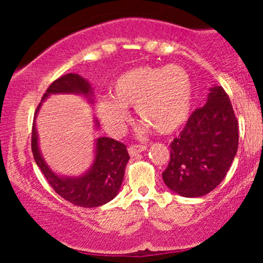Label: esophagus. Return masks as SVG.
<instances>
[{
	"label": "esophagus",
	"mask_w": 263,
	"mask_h": 263,
	"mask_svg": "<svg viewBox=\"0 0 263 263\" xmlns=\"http://www.w3.org/2000/svg\"><path fill=\"white\" fill-rule=\"evenodd\" d=\"M146 149H147V147L143 146V144H135V146L128 147V153H129V156L134 157L136 155H138V153L144 152Z\"/></svg>",
	"instance_id": "1"
}]
</instances>
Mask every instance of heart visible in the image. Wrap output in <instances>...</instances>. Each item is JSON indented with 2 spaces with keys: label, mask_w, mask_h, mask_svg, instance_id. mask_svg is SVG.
<instances>
[{
  "label": "heart",
  "mask_w": 263,
  "mask_h": 263,
  "mask_svg": "<svg viewBox=\"0 0 263 263\" xmlns=\"http://www.w3.org/2000/svg\"><path fill=\"white\" fill-rule=\"evenodd\" d=\"M193 81L178 64L138 66L117 77L110 99L96 102V112L105 128L119 136L128 121L127 108H135L146 127L171 135L188 121L193 106Z\"/></svg>",
  "instance_id": "1"
}]
</instances>
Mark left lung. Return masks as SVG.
I'll list each match as a JSON object with an SVG mask.
<instances>
[{
    "mask_svg": "<svg viewBox=\"0 0 263 263\" xmlns=\"http://www.w3.org/2000/svg\"><path fill=\"white\" fill-rule=\"evenodd\" d=\"M238 146V126L221 86L209 89L206 102L189 117L172 142L171 159L162 173L165 185L185 198H199L222 182Z\"/></svg>",
    "mask_w": 263,
    "mask_h": 263,
    "instance_id": "obj_1",
    "label": "left lung"
}]
</instances>
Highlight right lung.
Segmentation results:
<instances>
[{
    "instance_id": "obj_1",
    "label": "right lung",
    "mask_w": 263,
    "mask_h": 263,
    "mask_svg": "<svg viewBox=\"0 0 263 263\" xmlns=\"http://www.w3.org/2000/svg\"><path fill=\"white\" fill-rule=\"evenodd\" d=\"M60 93L83 96L89 104H92L93 91L91 84L79 74H66L53 81L42 98V102L47 100L50 95ZM42 102L35 111L32 128V152L35 163L48 183L55 190L57 194L78 206L96 208L112 200L121 188L125 168L129 159L125 144L112 138L98 137L95 140L93 161L89 170L80 176H63L57 173L45 162L39 148L35 119L41 110ZM93 127L95 131L100 127V123L96 119H93Z\"/></svg>"
}]
</instances>
